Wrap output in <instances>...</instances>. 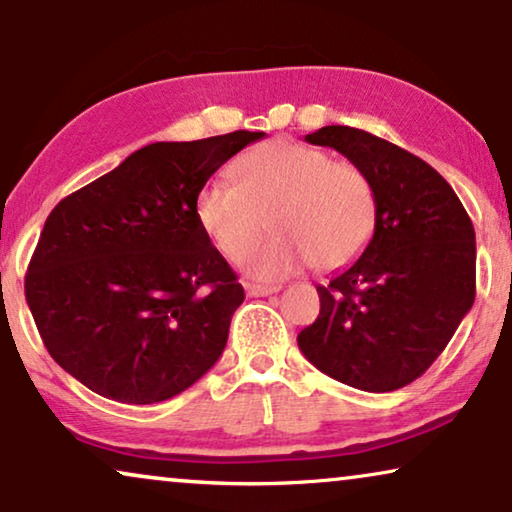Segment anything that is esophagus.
Returning <instances> with one entry per match:
<instances>
[{
	"label": "esophagus",
	"mask_w": 512,
	"mask_h": 512,
	"mask_svg": "<svg viewBox=\"0 0 512 512\" xmlns=\"http://www.w3.org/2000/svg\"><path fill=\"white\" fill-rule=\"evenodd\" d=\"M245 292H248L250 297H267V295H274V292H278V288H276V285L245 283Z\"/></svg>",
	"instance_id": "1"
}]
</instances>
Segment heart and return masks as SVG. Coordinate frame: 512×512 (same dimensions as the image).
<instances>
[{
  "mask_svg": "<svg viewBox=\"0 0 512 512\" xmlns=\"http://www.w3.org/2000/svg\"><path fill=\"white\" fill-rule=\"evenodd\" d=\"M231 182H208L194 201L196 222L231 262H241L266 230L277 236L245 260L248 274L283 278L304 264L330 274L363 255L377 229L370 175L351 161L290 140H271L231 166Z\"/></svg>",
  "mask_w": 512,
  "mask_h": 512,
  "instance_id": "obj_1",
  "label": "heart"
}]
</instances>
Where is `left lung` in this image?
I'll list each match as a JSON object with an SVG mask.
<instances>
[{
  "instance_id": "obj_1",
  "label": "left lung",
  "mask_w": 512,
  "mask_h": 512,
  "mask_svg": "<svg viewBox=\"0 0 512 512\" xmlns=\"http://www.w3.org/2000/svg\"><path fill=\"white\" fill-rule=\"evenodd\" d=\"M306 142L332 147L370 175L377 229L349 269L318 285L320 313L297 335L306 360L360 391L388 393L421 377L475 302V229L438 170L351 126Z\"/></svg>"
}]
</instances>
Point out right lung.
Segmentation results:
<instances>
[{
  "mask_svg": "<svg viewBox=\"0 0 512 512\" xmlns=\"http://www.w3.org/2000/svg\"><path fill=\"white\" fill-rule=\"evenodd\" d=\"M262 138L152 142L46 217L25 299L51 358L93 393L161 403L222 356L245 292L194 201L224 161Z\"/></svg>",
  "mask_w": 512,
  "mask_h": 512,
  "instance_id": "add662e5",
  "label": "right lung"
}]
</instances>
